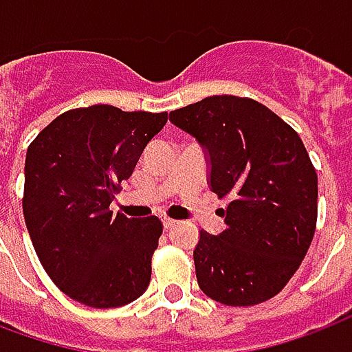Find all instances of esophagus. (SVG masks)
<instances>
[{
    "mask_svg": "<svg viewBox=\"0 0 352 352\" xmlns=\"http://www.w3.org/2000/svg\"><path fill=\"white\" fill-rule=\"evenodd\" d=\"M176 225H178V221H174V219H170V217H163V227H165L166 230L174 229Z\"/></svg>",
    "mask_w": 352,
    "mask_h": 352,
    "instance_id": "34e87169",
    "label": "esophagus"
}]
</instances>
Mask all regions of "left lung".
Wrapping results in <instances>:
<instances>
[{"mask_svg":"<svg viewBox=\"0 0 352 352\" xmlns=\"http://www.w3.org/2000/svg\"><path fill=\"white\" fill-rule=\"evenodd\" d=\"M210 153V186L227 229L201 230V291L225 306L274 298L306 257L317 227V173L298 133L263 102L214 95L170 112Z\"/></svg>","mask_w":352,"mask_h":352,"instance_id":"8db88e82","label":"left lung"}]
</instances>
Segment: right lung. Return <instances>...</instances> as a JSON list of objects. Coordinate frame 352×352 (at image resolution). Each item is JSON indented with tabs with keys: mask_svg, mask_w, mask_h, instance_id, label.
I'll return each mask as SVG.
<instances>
[{
	"mask_svg": "<svg viewBox=\"0 0 352 352\" xmlns=\"http://www.w3.org/2000/svg\"><path fill=\"white\" fill-rule=\"evenodd\" d=\"M166 120V112L112 104L73 109L28 148L25 227L46 274L84 306H125L150 285L163 223L157 215L112 214L109 206Z\"/></svg>",
	"mask_w": 352,
	"mask_h": 352,
	"instance_id": "right-lung-1",
	"label": "right lung"
}]
</instances>
